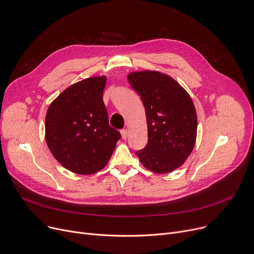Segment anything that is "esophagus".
I'll return each instance as SVG.
<instances>
[{"label":"esophagus","mask_w":254,"mask_h":254,"mask_svg":"<svg viewBox=\"0 0 254 254\" xmlns=\"http://www.w3.org/2000/svg\"><path fill=\"white\" fill-rule=\"evenodd\" d=\"M121 134H122V138H123V139H126L127 136H128V130H127V129L121 130Z\"/></svg>","instance_id":"34e87169"}]
</instances>
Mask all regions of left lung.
<instances>
[{
  "label": "left lung",
  "instance_id": "8db88e82",
  "mask_svg": "<svg viewBox=\"0 0 254 254\" xmlns=\"http://www.w3.org/2000/svg\"><path fill=\"white\" fill-rule=\"evenodd\" d=\"M128 81L142 100L147 144L136 152L142 165L155 173H169L190 155L197 137V113L185 89L166 73L134 71Z\"/></svg>",
  "mask_w": 254,
  "mask_h": 254
}]
</instances>
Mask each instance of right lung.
<instances>
[{"label": "right lung", "instance_id": "1", "mask_svg": "<svg viewBox=\"0 0 254 254\" xmlns=\"http://www.w3.org/2000/svg\"><path fill=\"white\" fill-rule=\"evenodd\" d=\"M107 77L67 87L48 108L45 137L53 157L67 170L93 174L107 166L121 134L109 124L102 100Z\"/></svg>", "mask_w": 254, "mask_h": 254}]
</instances>
